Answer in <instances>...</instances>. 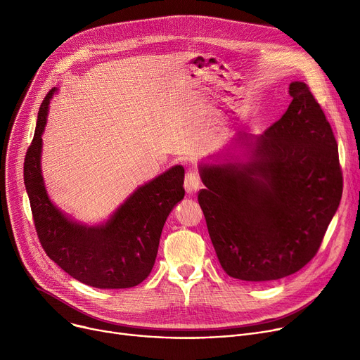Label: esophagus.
<instances>
[{
	"instance_id": "esophagus-1",
	"label": "esophagus",
	"mask_w": 360,
	"mask_h": 360,
	"mask_svg": "<svg viewBox=\"0 0 360 360\" xmlns=\"http://www.w3.org/2000/svg\"><path fill=\"white\" fill-rule=\"evenodd\" d=\"M184 186H185V191L188 194H195L201 186V179H200L198 174L197 172H188L186 176H185Z\"/></svg>"
}]
</instances>
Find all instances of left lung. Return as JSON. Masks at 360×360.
Wrapping results in <instances>:
<instances>
[{
    "instance_id": "left-lung-1",
    "label": "left lung",
    "mask_w": 360,
    "mask_h": 360,
    "mask_svg": "<svg viewBox=\"0 0 360 360\" xmlns=\"http://www.w3.org/2000/svg\"><path fill=\"white\" fill-rule=\"evenodd\" d=\"M264 134L236 132L198 166V202L221 269L243 281L290 276L314 258L343 194L337 141L305 83Z\"/></svg>"
}]
</instances>
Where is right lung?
Segmentation results:
<instances>
[{
  "label": "right lung",
  "instance_id": "1",
  "mask_svg": "<svg viewBox=\"0 0 360 360\" xmlns=\"http://www.w3.org/2000/svg\"><path fill=\"white\" fill-rule=\"evenodd\" d=\"M53 87L37 113L34 137L25 159V185L34 228L48 257L75 280L98 289L134 288L155 266L162 229L184 198L181 165L140 185L98 224L74 220L48 195L42 175V134Z\"/></svg>",
  "mask_w": 360,
  "mask_h": 360
}]
</instances>
